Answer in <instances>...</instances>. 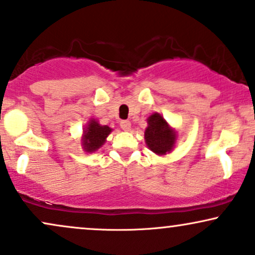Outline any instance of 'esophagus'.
I'll list each match as a JSON object with an SVG mask.
<instances>
[{"mask_svg":"<svg viewBox=\"0 0 255 255\" xmlns=\"http://www.w3.org/2000/svg\"><path fill=\"white\" fill-rule=\"evenodd\" d=\"M120 126H121V128L125 131L130 130V127H131V125H130L129 121H121V122H120Z\"/></svg>","mask_w":255,"mask_h":255,"instance_id":"34e87169","label":"esophagus"}]
</instances>
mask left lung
I'll return each mask as SVG.
<instances>
[{"label": "left lung", "mask_w": 255, "mask_h": 255, "mask_svg": "<svg viewBox=\"0 0 255 255\" xmlns=\"http://www.w3.org/2000/svg\"><path fill=\"white\" fill-rule=\"evenodd\" d=\"M177 130L170 126L159 113H154L147 119L145 129L146 145L157 155H166L173 151L176 146Z\"/></svg>", "instance_id": "left-lung-1"}]
</instances>
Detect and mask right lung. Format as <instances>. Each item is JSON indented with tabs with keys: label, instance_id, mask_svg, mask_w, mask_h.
I'll list each match as a JSON object with an SVG mask.
<instances>
[{
	"label": "right lung",
	"instance_id": "obj_1",
	"mask_svg": "<svg viewBox=\"0 0 255 255\" xmlns=\"http://www.w3.org/2000/svg\"><path fill=\"white\" fill-rule=\"evenodd\" d=\"M112 128L108 126L100 125L96 119L91 118L87 126L83 128L82 148L87 153H94L104 145L107 137L112 133Z\"/></svg>",
	"mask_w": 255,
	"mask_h": 255
}]
</instances>
